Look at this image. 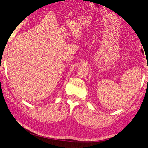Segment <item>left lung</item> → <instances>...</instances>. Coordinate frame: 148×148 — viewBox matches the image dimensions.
Masks as SVG:
<instances>
[{"label":"left lung","mask_w":148,"mask_h":148,"mask_svg":"<svg viewBox=\"0 0 148 148\" xmlns=\"http://www.w3.org/2000/svg\"><path fill=\"white\" fill-rule=\"evenodd\" d=\"M142 51H143V50H142Z\"/></svg>","instance_id":"8db88e82"}]
</instances>
